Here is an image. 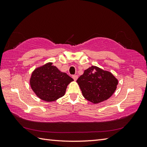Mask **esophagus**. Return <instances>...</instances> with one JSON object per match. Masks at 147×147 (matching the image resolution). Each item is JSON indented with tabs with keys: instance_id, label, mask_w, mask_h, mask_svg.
Masks as SVG:
<instances>
[{
	"instance_id": "34e87169",
	"label": "esophagus",
	"mask_w": 147,
	"mask_h": 147,
	"mask_svg": "<svg viewBox=\"0 0 147 147\" xmlns=\"http://www.w3.org/2000/svg\"><path fill=\"white\" fill-rule=\"evenodd\" d=\"M78 75H73V78L74 79V80H77V79H78Z\"/></svg>"
}]
</instances>
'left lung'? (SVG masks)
<instances>
[{
    "mask_svg": "<svg viewBox=\"0 0 147 147\" xmlns=\"http://www.w3.org/2000/svg\"><path fill=\"white\" fill-rule=\"evenodd\" d=\"M76 82L87 100L98 104L110 98L117 88L118 80L111 73L96 66L85 70Z\"/></svg>",
    "mask_w": 147,
    "mask_h": 147,
    "instance_id": "left-lung-1",
    "label": "left lung"
}]
</instances>
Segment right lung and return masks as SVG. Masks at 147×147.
Returning a JSON list of instances; mask_svg holds the SVG:
<instances>
[{
	"instance_id": "right-lung-1",
	"label": "right lung",
	"mask_w": 147,
	"mask_h": 147,
	"mask_svg": "<svg viewBox=\"0 0 147 147\" xmlns=\"http://www.w3.org/2000/svg\"><path fill=\"white\" fill-rule=\"evenodd\" d=\"M73 81L66 73L60 71L49 62L35 69L30 83L38 98L46 102H52L64 95L67 85Z\"/></svg>"
}]
</instances>
